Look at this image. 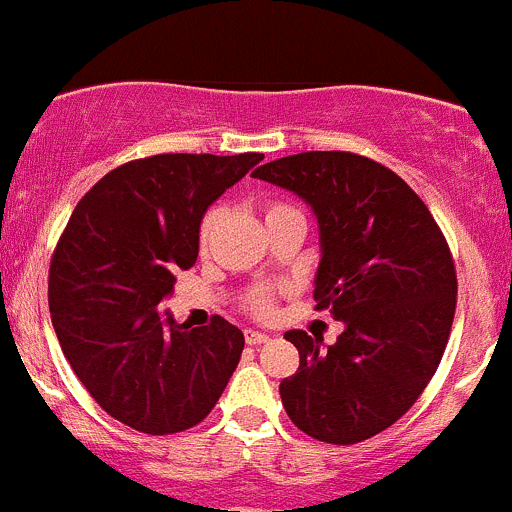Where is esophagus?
<instances>
[{"label": "esophagus", "instance_id": "esophagus-1", "mask_svg": "<svg viewBox=\"0 0 512 512\" xmlns=\"http://www.w3.org/2000/svg\"><path fill=\"white\" fill-rule=\"evenodd\" d=\"M268 341H271V336H266V333L246 331V343H249V346H261V343H268Z\"/></svg>", "mask_w": 512, "mask_h": 512}]
</instances>
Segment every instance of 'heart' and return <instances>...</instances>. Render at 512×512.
<instances>
[{"mask_svg": "<svg viewBox=\"0 0 512 512\" xmlns=\"http://www.w3.org/2000/svg\"><path fill=\"white\" fill-rule=\"evenodd\" d=\"M263 211H266V224H268V221L283 219V216H301V211H298L296 206L281 204V201H268V204L263 206ZM214 221H216V211H209V214L204 216V221H201V229H199V246H201V249H204L206 241H209V234H211V226H214ZM249 308L256 313V316H268V313L273 311V293L268 291V288H258V291L251 293Z\"/></svg>", "mask_w": 512, "mask_h": 512, "instance_id": "b5f03b06", "label": "heart"}]
</instances>
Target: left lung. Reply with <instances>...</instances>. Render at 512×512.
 I'll return each mask as SVG.
<instances>
[{"mask_svg": "<svg viewBox=\"0 0 512 512\" xmlns=\"http://www.w3.org/2000/svg\"><path fill=\"white\" fill-rule=\"evenodd\" d=\"M251 176L313 209V301L346 326L326 351L323 338L286 333L301 363L278 388L283 408L311 438L361 443L418 401L443 358L458 296L448 241L401 176L351 151L283 156Z\"/></svg>", "mask_w": 512, "mask_h": 512, "instance_id": "1", "label": "left lung"}]
</instances>
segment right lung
Returning <instances> with one entry per match:
<instances>
[{"mask_svg": "<svg viewBox=\"0 0 512 512\" xmlns=\"http://www.w3.org/2000/svg\"><path fill=\"white\" fill-rule=\"evenodd\" d=\"M263 154H156L109 171L74 209L49 266V311L96 403L149 435L204 421L244 351L226 318L176 323L159 306L199 256L206 209Z\"/></svg>", "mask_w": 512, "mask_h": 512, "instance_id": "add662e5", "label": "right lung"}]
</instances>
